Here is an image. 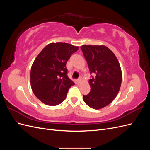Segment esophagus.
<instances>
[{"mask_svg":"<svg viewBox=\"0 0 150 150\" xmlns=\"http://www.w3.org/2000/svg\"><path fill=\"white\" fill-rule=\"evenodd\" d=\"M81 81V78H79V79H78V80H77V83H78V84H80Z\"/></svg>","mask_w":150,"mask_h":150,"instance_id":"1","label":"esophagus"}]
</instances>
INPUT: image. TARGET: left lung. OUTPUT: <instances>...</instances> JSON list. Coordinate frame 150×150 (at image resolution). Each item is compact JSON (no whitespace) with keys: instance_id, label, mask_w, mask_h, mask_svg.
I'll return each mask as SVG.
<instances>
[{"instance_id":"obj_1","label":"left lung","mask_w":150,"mask_h":150,"mask_svg":"<svg viewBox=\"0 0 150 150\" xmlns=\"http://www.w3.org/2000/svg\"><path fill=\"white\" fill-rule=\"evenodd\" d=\"M90 73L95 77L89 81L91 91L83 95L90 108L99 110L110 104L116 97L122 81V72L115 54L104 45L81 46Z\"/></svg>"}]
</instances>
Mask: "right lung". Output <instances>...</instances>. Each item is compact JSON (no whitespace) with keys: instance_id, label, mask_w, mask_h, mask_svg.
<instances>
[{"instance_id":"1","label":"right lung","mask_w":150,"mask_h":150,"mask_svg":"<svg viewBox=\"0 0 150 150\" xmlns=\"http://www.w3.org/2000/svg\"><path fill=\"white\" fill-rule=\"evenodd\" d=\"M78 46L68 43H50L36 57L31 67L30 85L35 96L48 106L64 100L74 83L67 76L66 62Z\"/></svg>"}]
</instances>
